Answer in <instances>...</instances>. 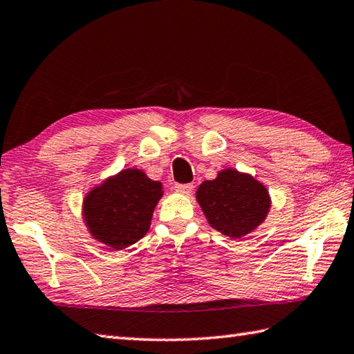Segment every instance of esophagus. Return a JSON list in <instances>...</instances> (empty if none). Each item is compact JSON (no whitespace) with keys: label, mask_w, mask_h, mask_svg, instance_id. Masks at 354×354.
<instances>
[{"label":"esophagus","mask_w":354,"mask_h":354,"mask_svg":"<svg viewBox=\"0 0 354 354\" xmlns=\"http://www.w3.org/2000/svg\"><path fill=\"white\" fill-rule=\"evenodd\" d=\"M175 190L183 195H189L193 192V184H175Z\"/></svg>","instance_id":"34e87169"}]
</instances>
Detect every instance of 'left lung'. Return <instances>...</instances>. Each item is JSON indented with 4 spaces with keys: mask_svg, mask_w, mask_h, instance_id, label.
Listing matches in <instances>:
<instances>
[{
    "mask_svg": "<svg viewBox=\"0 0 354 354\" xmlns=\"http://www.w3.org/2000/svg\"><path fill=\"white\" fill-rule=\"evenodd\" d=\"M196 199L209 224L230 238H241L266 219L270 196L250 175L227 169L198 187Z\"/></svg>",
    "mask_w": 354,
    "mask_h": 354,
    "instance_id": "left-lung-1",
    "label": "left lung"
}]
</instances>
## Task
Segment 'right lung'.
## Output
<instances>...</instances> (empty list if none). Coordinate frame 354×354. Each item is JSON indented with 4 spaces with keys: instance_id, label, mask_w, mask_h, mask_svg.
<instances>
[{
    "instance_id": "right-lung-1",
    "label": "right lung",
    "mask_w": 354,
    "mask_h": 354,
    "mask_svg": "<svg viewBox=\"0 0 354 354\" xmlns=\"http://www.w3.org/2000/svg\"><path fill=\"white\" fill-rule=\"evenodd\" d=\"M162 184L138 169L122 170L88 193L84 219L93 238L122 250L149 232Z\"/></svg>"
}]
</instances>
